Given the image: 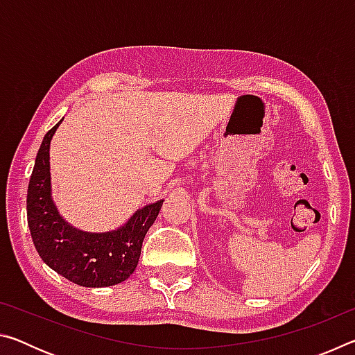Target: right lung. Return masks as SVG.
I'll use <instances>...</instances> for the list:
<instances>
[{
  "instance_id": "right-lung-1",
  "label": "right lung",
  "mask_w": 355,
  "mask_h": 355,
  "mask_svg": "<svg viewBox=\"0 0 355 355\" xmlns=\"http://www.w3.org/2000/svg\"><path fill=\"white\" fill-rule=\"evenodd\" d=\"M61 122L42 141L29 180L26 211L33 243L45 264L76 285L101 288L122 284L135 272L144 238L164 200L136 209L114 230L86 232L69 224L51 194L50 144Z\"/></svg>"
}]
</instances>
